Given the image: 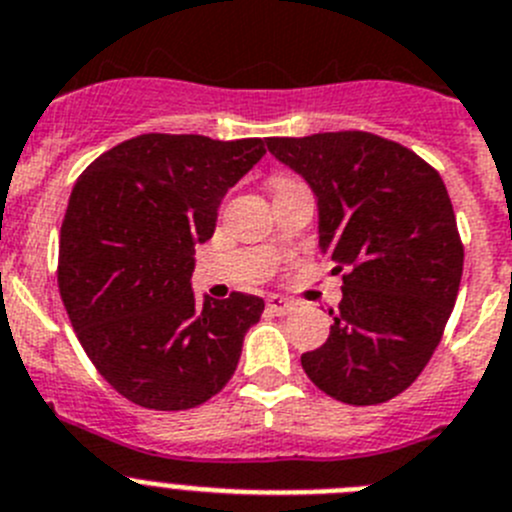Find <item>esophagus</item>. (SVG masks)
Masks as SVG:
<instances>
[{
	"mask_svg": "<svg viewBox=\"0 0 512 512\" xmlns=\"http://www.w3.org/2000/svg\"><path fill=\"white\" fill-rule=\"evenodd\" d=\"M293 306H296V303L288 301V298L283 296H267V311L275 313V316H285V313L293 311Z\"/></svg>",
	"mask_w": 512,
	"mask_h": 512,
	"instance_id": "34e87169",
	"label": "esophagus"
}]
</instances>
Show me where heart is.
Segmentation results:
<instances>
[{
	"label": "heart",
	"mask_w": 512,
	"mask_h": 512,
	"mask_svg": "<svg viewBox=\"0 0 512 512\" xmlns=\"http://www.w3.org/2000/svg\"><path fill=\"white\" fill-rule=\"evenodd\" d=\"M290 178H275V183H288Z\"/></svg>",
	"instance_id": "obj_1"
}]
</instances>
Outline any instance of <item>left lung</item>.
Returning <instances> with one entry per match:
<instances>
[{"label": "left lung", "mask_w": 512, "mask_h": 512, "mask_svg": "<svg viewBox=\"0 0 512 512\" xmlns=\"http://www.w3.org/2000/svg\"><path fill=\"white\" fill-rule=\"evenodd\" d=\"M319 201V247L344 273L329 339L301 354L311 382L349 405L403 393L428 365L457 301L464 247L444 181L372 132L267 137Z\"/></svg>", "instance_id": "left-lung-1"}]
</instances>
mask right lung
<instances>
[{"label":"right lung","mask_w":512,"mask_h":512,"mask_svg":"<svg viewBox=\"0 0 512 512\" xmlns=\"http://www.w3.org/2000/svg\"><path fill=\"white\" fill-rule=\"evenodd\" d=\"M265 155L260 137H132L81 173L68 199L58 288L99 375L132 403L188 411L234 375L265 301L232 293L196 306V245L229 188Z\"/></svg>","instance_id":"add662e5"}]
</instances>
